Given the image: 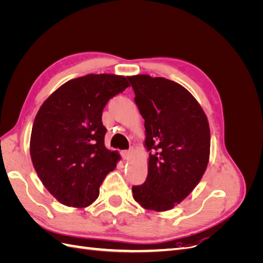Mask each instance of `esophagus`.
I'll use <instances>...</instances> for the list:
<instances>
[{
	"label": "esophagus",
	"instance_id": "1",
	"mask_svg": "<svg viewBox=\"0 0 263 263\" xmlns=\"http://www.w3.org/2000/svg\"><path fill=\"white\" fill-rule=\"evenodd\" d=\"M122 156L126 160H128V159L133 156V149H128V150H123L122 151Z\"/></svg>",
	"mask_w": 263,
	"mask_h": 263
}]
</instances>
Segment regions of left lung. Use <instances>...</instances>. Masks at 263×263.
Instances as JSON below:
<instances>
[{
  "label": "left lung",
  "mask_w": 263,
  "mask_h": 263,
  "mask_svg": "<svg viewBox=\"0 0 263 263\" xmlns=\"http://www.w3.org/2000/svg\"><path fill=\"white\" fill-rule=\"evenodd\" d=\"M145 119L148 176L133 186L135 201L156 212L182 202L202 179L210 158L208 117L185 87L164 78L128 77Z\"/></svg>",
  "instance_id": "1"
}]
</instances>
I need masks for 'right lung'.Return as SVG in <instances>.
<instances>
[{"label": "right lung", "mask_w": 263, "mask_h": 263, "mask_svg": "<svg viewBox=\"0 0 263 263\" xmlns=\"http://www.w3.org/2000/svg\"><path fill=\"white\" fill-rule=\"evenodd\" d=\"M129 83L115 74H86L61 85L35 117L30 157L45 187L67 206L85 208L97 200L118 154L104 145L102 112Z\"/></svg>", "instance_id": "obj_1"}]
</instances>
